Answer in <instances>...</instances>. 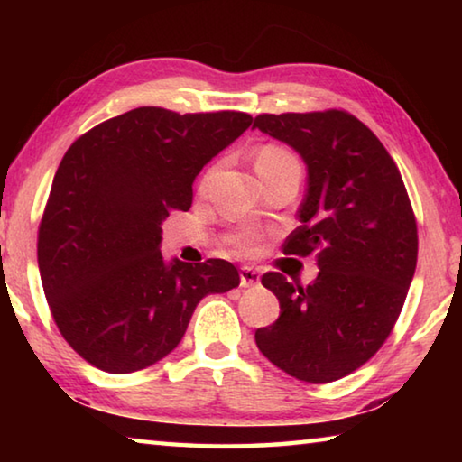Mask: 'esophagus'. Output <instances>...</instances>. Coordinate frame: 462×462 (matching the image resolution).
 I'll return each instance as SVG.
<instances>
[{
	"label": "esophagus",
	"mask_w": 462,
	"mask_h": 462,
	"mask_svg": "<svg viewBox=\"0 0 462 462\" xmlns=\"http://www.w3.org/2000/svg\"><path fill=\"white\" fill-rule=\"evenodd\" d=\"M261 283V273L253 267L240 269V287H256Z\"/></svg>",
	"instance_id": "34e87169"
}]
</instances>
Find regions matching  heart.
<instances>
[{
  "label": "heart",
  "instance_id": "obj_1",
  "mask_svg": "<svg viewBox=\"0 0 462 462\" xmlns=\"http://www.w3.org/2000/svg\"><path fill=\"white\" fill-rule=\"evenodd\" d=\"M281 159H291V154L283 151V148L267 146V148H263L259 159L256 161H281ZM236 245L242 253H253V250L256 248V236L254 234H242V236H238Z\"/></svg>",
  "mask_w": 462,
  "mask_h": 462
}]
</instances>
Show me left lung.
Instances as JSON below:
<instances>
[{
	"label": "left lung",
	"instance_id": "obj_1",
	"mask_svg": "<svg viewBox=\"0 0 462 462\" xmlns=\"http://www.w3.org/2000/svg\"><path fill=\"white\" fill-rule=\"evenodd\" d=\"M301 156L308 191L285 254L316 250L308 287L263 275L279 318L254 332L256 346L291 377L330 383L377 353L400 318L416 273L418 228L400 169L379 138L340 109L263 114L254 126Z\"/></svg>",
	"mask_w": 462,
	"mask_h": 462
}]
</instances>
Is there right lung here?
<instances>
[{"label":"right lung","instance_id":"obj_1","mask_svg":"<svg viewBox=\"0 0 462 462\" xmlns=\"http://www.w3.org/2000/svg\"><path fill=\"white\" fill-rule=\"evenodd\" d=\"M253 118L136 107L101 122L62 156L38 230V269L54 322L106 373L165 358L209 293L238 287L232 263H167L162 222L187 212L199 171Z\"/></svg>","mask_w":462,"mask_h":462}]
</instances>
